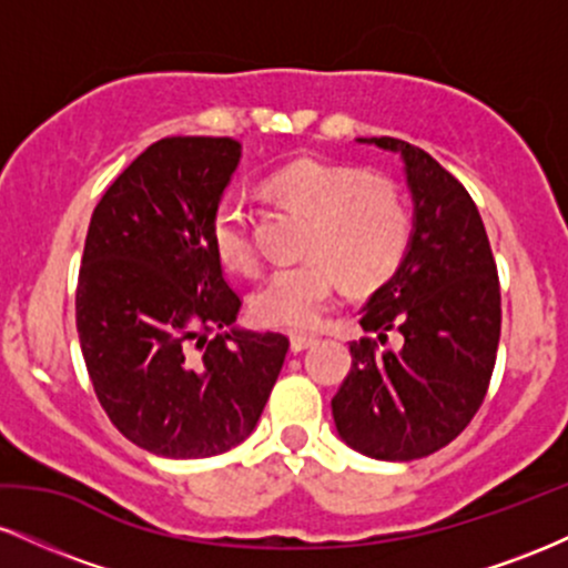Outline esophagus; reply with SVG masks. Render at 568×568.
<instances>
[{
    "instance_id": "esophagus-1",
    "label": "esophagus",
    "mask_w": 568,
    "mask_h": 568,
    "mask_svg": "<svg viewBox=\"0 0 568 568\" xmlns=\"http://www.w3.org/2000/svg\"><path fill=\"white\" fill-rule=\"evenodd\" d=\"M317 338L315 336H304V334H293L291 336V349L293 352H304V349H310L312 344H315Z\"/></svg>"
}]
</instances>
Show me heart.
Returning a JSON list of instances; mask_svg holds the SVG:
<instances>
[{
  "instance_id": "b5f03b06",
  "label": "heart",
  "mask_w": 568,
  "mask_h": 568,
  "mask_svg": "<svg viewBox=\"0 0 568 568\" xmlns=\"http://www.w3.org/2000/svg\"><path fill=\"white\" fill-rule=\"evenodd\" d=\"M272 194L310 213V258L280 266L251 296V312L266 328L312 331L347 288L349 275L379 283L406 258L410 245L408 202L400 189L357 165L328 160H296L266 181ZM213 253L226 270H256L251 211L237 194L216 202L211 216Z\"/></svg>"
}]
</instances>
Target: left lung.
I'll return each instance as SVG.
<instances>
[{"label":"left lung","mask_w":568,"mask_h":568,"mask_svg":"<svg viewBox=\"0 0 568 568\" xmlns=\"http://www.w3.org/2000/svg\"><path fill=\"white\" fill-rule=\"evenodd\" d=\"M400 154L414 232L395 275L361 310L352 368L331 400L338 438L384 462L435 454L484 403L497 361L499 277L484 221L467 189L425 149L357 139ZM393 333L397 348H384Z\"/></svg>","instance_id":"obj_1"}]
</instances>
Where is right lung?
Segmentation results:
<instances>
[{
    "mask_svg": "<svg viewBox=\"0 0 568 568\" xmlns=\"http://www.w3.org/2000/svg\"><path fill=\"white\" fill-rule=\"evenodd\" d=\"M234 139L173 135L139 154L90 219L77 334L112 425L146 452L205 459L256 427L288 338L234 325L240 296L211 245Z\"/></svg>",
    "mask_w": 568,
    "mask_h": 568,
    "instance_id": "obj_1",
    "label": "right lung"
}]
</instances>
